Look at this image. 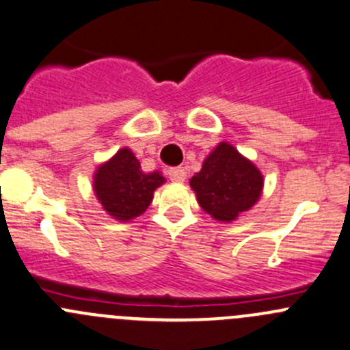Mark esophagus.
I'll return each instance as SVG.
<instances>
[{"mask_svg": "<svg viewBox=\"0 0 350 350\" xmlns=\"http://www.w3.org/2000/svg\"><path fill=\"white\" fill-rule=\"evenodd\" d=\"M168 175H170V178L174 180V182H176V183H182L183 180L187 178V172H185V168H182V167L170 168V170H168Z\"/></svg>", "mask_w": 350, "mask_h": 350, "instance_id": "esophagus-1", "label": "esophagus"}]
</instances>
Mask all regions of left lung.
<instances>
[{"instance_id":"1","label":"left lung","mask_w":350,"mask_h":350,"mask_svg":"<svg viewBox=\"0 0 350 350\" xmlns=\"http://www.w3.org/2000/svg\"><path fill=\"white\" fill-rule=\"evenodd\" d=\"M189 183L204 213L219 223H231L258 202L264 175L254 161L223 141L207 154Z\"/></svg>"}]
</instances>
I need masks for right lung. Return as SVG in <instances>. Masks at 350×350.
<instances>
[{
  "label": "right lung",
  "instance_id": "right-lung-1",
  "mask_svg": "<svg viewBox=\"0 0 350 350\" xmlns=\"http://www.w3.org/2000/svg\"><path fill=\"white\" fill-rule=\"evenodd\" d=\"M167 182L161 172L144 174L129 148H120L93 174V192L102 209L117 221L136 219L148 209L154 190Z\"/></svg>",
  "mask_w": 350,
  "mask_h": 350
}]
</instances>
